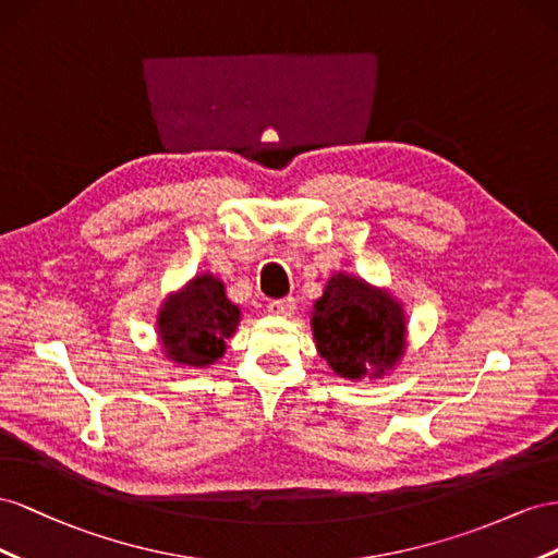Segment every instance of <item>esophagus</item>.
<instances>
[{
	"label": "esophagus",
	"mask_w": 558,
	"mask_h": 558,
	"mask_svg": "<svg viewBox=\"0 0 558 558\" xmlns=\"http://www.w3.org/2000/svg\"><path fill=\"white\" fill-rule=\"evenodd\" d=\"M296 308V299L294 296H284V299H274L266 304V311L270 315H292Z\"/></svg>",
	"instance_id": "1"
}]
</instances>
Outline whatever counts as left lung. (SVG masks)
<instances>
[{
  "instance_id": "1",
  "label": "left lung",
  "mask_w": 558,
  "mask_h": 558,
  "mask_svg": "<svg viewBox=\"0 0 558 558\" xmlns=\"http://www.w3.org/2000/svg\"><path fill=\"white\" fill-rule=\"evenodd\" d=\"M311 323L317 350L343 378L380 376L402 357V306L360 278L333 276L315 301Z\"/></svg>"
}]
</instances>
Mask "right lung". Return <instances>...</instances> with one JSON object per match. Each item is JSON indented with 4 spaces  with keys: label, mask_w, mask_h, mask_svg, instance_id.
<instances>
[{
    "label": "right lung",
    "mask_w": 558,
    "mask_h": 558,
    "mask_svg": "<svg viewBox=\"0 0 558 558\" xmlns=\"http://www.w3.org/2000/svg\"><path fill=\"white\" fill-rule=\"evenodd\" d=\"M241 323V311L225 294L215 276H196L186 288L170 296L158 313V337L166 355L186 367H208L225 353Z\"/></svg>",
    "instance_id": "add662e5"
}]
</instances>
